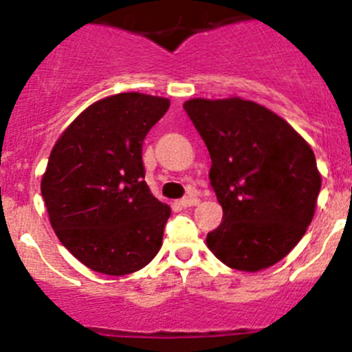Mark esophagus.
I'll return each instance as SVG.
<instances>
[{
    "label": "esophagus",
    "instance_id": "esophagus-1",
    "mask_svg": "<svg viewBox=\"0 0 352 352\" xmlns=\"http://www.w3.org/2000/svg\"><path fill=\"white\" fill-rule=\"evenodd\" d=\"M179 203H180V205L186 206V208H187V206H196V205H198L199 199H198V198H195V196H186V198L180 199Z\"/></svg>",
    "mask_w": 352,
    "mask_h": 352
}]
</instances>
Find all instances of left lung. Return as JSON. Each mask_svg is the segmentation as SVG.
Listing matches in <instances>:
<instances>
[{"instance_id": "8db88e82", "label": "left lung", "mask_w": 352, "mask_h": 352, "mask_svg": "<svg viewBox=\"0 0 352 352\" xmlns=\"http://www.w3.org/2000/svg\"><path fill=\"white\" fill-rule=\"evenodd\" d=\"M212 157L210 184L224 217L206 245L238 271L287 257L313 221L321 175L309 144L252 100L192 98L184 104Z\"/></svg>"}]
</instances>
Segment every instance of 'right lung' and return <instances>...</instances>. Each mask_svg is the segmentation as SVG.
Instances as JSON below:
<instances>
[{
  "mask_svg": "<svg viewBox=\"0 0 352 352\" xmlns=\"http://www.w3.org/2000/svg\"><path fill=\"white\" fill-rule=\"evenodd\" d=\"M168 98L131 91L102 98L54 146L41 195L62 245L91 271L124 276L161 248L168 205L146 184L142 144Z\"/></svg>",
  "mask_w": 352,
  "mask_h": 352,
  "instance_id": "1",
  "label": "right lung"
}]
</instances>
